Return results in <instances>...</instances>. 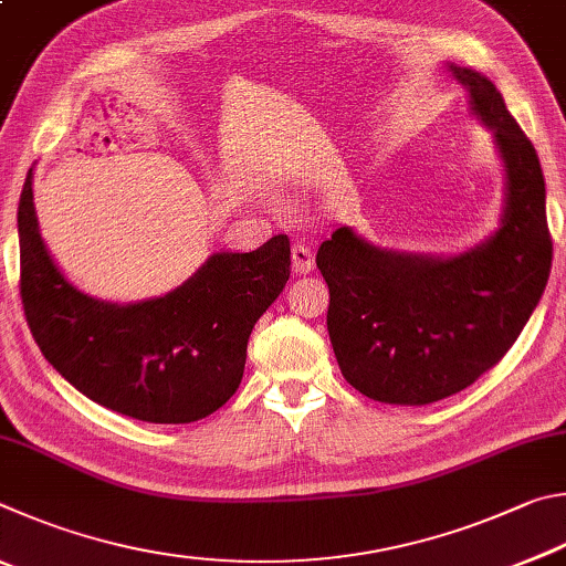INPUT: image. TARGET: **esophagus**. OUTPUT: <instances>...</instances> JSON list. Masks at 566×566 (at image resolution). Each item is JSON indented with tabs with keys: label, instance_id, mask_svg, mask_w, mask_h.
I'll list each match as a JSON object with an SVG mask.
<instances>
[{
	"label": "esophagus",
	"instance_id": "1",
	"mask_svg": "<svg viewBox=\"0 0 566 566\" xmlns=\"http://www.w3.org/2000/svg\"><path fill=\"white\" fill-rule=\"evenodd\" d=\"M291 258H293V271L295 273H311L313 271V251L305 243H295L293 251H291Z\"/></svg>",
	"mask_w": 566,
	"mask_h": 566
}]
</instances>
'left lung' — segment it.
Listing matches in <instances>:
<instances>
[{
  "mask_svg": "<svg viewBox=\"0 0 566 566\" xmlns=\"http://www.w3.org/2000/svg\"><path fill=\"white\" fill-rule=\"evenodd\" d=\"M504 164L500 228L460 255L382 251L340 226L318 248L343 378L368 398L430 405L494 368L547 285L552 235L539 156L488 76L450 64Z\"/></svg>",
  "mask_w": 566,
  "mask_h": 566,
  "instance_id": "1",
  "label": "left lung"
}]
</instances>
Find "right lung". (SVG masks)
<instances>
[{"label":"right lung","mask_w":566,"mask_h":566,"mask_svg":"<svg viewBox=\"0 0 566 566\" xmlns=\"http://www.w3.org/2000/svg\"><path fill=\"white\" fill-rule=\"evenodd\" d=\"M19 293L44 358L66 382L134 420H203L238 390L255 321L291 275L289 235L213 253L161 298L106 303L66 281L39 233L32 168L19 198Z\"/></svg>","instance_id":"add662e5"}]
</instances>
